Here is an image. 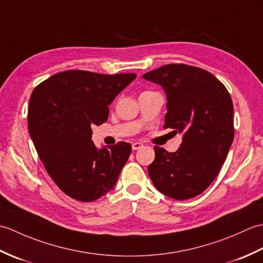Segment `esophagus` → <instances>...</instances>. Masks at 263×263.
Instances as JSON below:
<instances>
[{"instance_id": "obj_1", "label": "esophagus", "mask_w": 263, "mask_h": 263, "mask_svg": "<svg viewBox=\"0 0 263 263\" xmlns=\"http://www.w3.org/2000/svg\"><path fill=\"white\" fill-rule=\"evenodd\" d=\"M143 147V144L141 142H135L132 143V149L133 150H138V149H141Z\"/></svg>"}]
</instances>
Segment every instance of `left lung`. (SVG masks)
Segmentation results:
<instances>
[{
    "label": "left lung",
    "instance_id": "1",
    "mask_svg": "<svg viewBox=\"0 0 263 263\" xmlns=\"http://www.w3.org/2000/svg\"><path fill=\"white\" fill-rule=\"evenodd\" d=\"M142 78L163 86L166 92L164 127L183 133L175 153L154 147L148 174L167 197H197L217 177L234 140L231 95L210 72L183 63L163 65Z\"/></svg>",
    "mask_w": 263,
    "mask_h": 263
}]
</instances>
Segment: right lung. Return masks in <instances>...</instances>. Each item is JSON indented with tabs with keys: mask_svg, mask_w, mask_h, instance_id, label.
Masks as SVG:
<instances>
[{
	"mask_svg": "<svg viewBox=\"0 0 263 263\" xmlns=\"http://www.w3.org/2000/svg\"><path fill=\"white\" fill-rule=\"evenodd\" d=\"M136 77L68 70L33 89L27 116L30 138L48 175L70 198L90 202L114 187L131 144L120 141L98 150L91 127L107 121L108 105Z\"/></svg>",
	"mask_w": 263,
	"mask_h": 263,
	"instance_id": "right-lung-1",
	"label": "right lung"
}]
</instances>
